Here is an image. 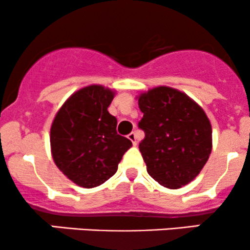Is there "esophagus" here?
<instances>
[{"mask_svg": "<svg viewBox=\"0 0 250 250\" xmlns=\"http://www.w3.org/2000/svg\"><path fill=\"white\" fill-rule=\"evenodd\" d=\"M128 139L130 140L131 142H133V145H134V146H136V145H137V137H136V134H135L134 131H131V133L128 135Z\"/></svg>", "mask_w": 250, "mask_h": 250, "instance_id": "34e87169", "label": "esophagus"}]
</instances>
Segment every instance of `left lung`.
Returning a JSON list of instances; mask_svg holds the SVG:
<instances>
[{
    "mask_svg": "<svg viewBox=\"0 0 250 250\" xmlns=\"http://www.w3.org/2000/svg\"><path fill=\"white\" fill-rule=\"evenodd\" d=\"M145 139L139 148L155 181L170 189L193 181L211 153V125L203 109L185 93L157 87L139 97Z\"/></svg>",
    "mask_w": 250,
    "mask_h": 250,
    "instance_id": "8db88e82",
    "label": "left lung"
}]
</instances>
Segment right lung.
Returning <instances> with one entry per match:
<instances>
[{
  "label": "right lung",
  "instance_id": "right-lung-1",
  "mask_svg": "<svg viewBox=\"0 0 250 250\" xmlns=\"http://www.w3.org/2000/svg\"><path fill=\"white\" fill-rule=\"evenodd\" d=\"M114 95L102 85L80 89L64 102L51 125L54 162L80 187L94 188L110 179L133 146L117 134L116 117L108 111Z\"/></svg>",
  "mask_w": 250,
  "mask_h": 250
}]
</instances>
